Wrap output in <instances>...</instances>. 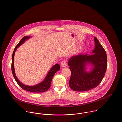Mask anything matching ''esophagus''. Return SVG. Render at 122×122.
<instances>
[{"mask_svg":"<svg viewBox=\"0 0 122 122\" xmlns=\"http://www.w3.org/2000/svg\"><path fill=\"white\" fill-rule=\"evenodd\" d=\"M67 61L66 60H64L61 63V66L62 67H66L67 66Z\"/></svg>","mask_w":122,"mask_h":122,"instance_id":"esophagus-1","label":"esophagus"}]
</instances>
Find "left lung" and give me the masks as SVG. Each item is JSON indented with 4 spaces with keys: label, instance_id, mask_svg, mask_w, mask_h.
Masks as SVG:
<instances>
[{
    "label": "left lung",
    "instance_id": "obj_1",
    "mask_svg": "<svg viewBox=\"0 0 122 122\" xmlns=\"http://www.w3.org/2000/svg\"><path fill=\"white\" fill-rule=\"evenodd\" d=\"M94 41V54H79L72 57L69 60L68 65L71 70L69 86L74 91L82 92L92 89L98 86L104 77L107 65L106 52L96 37ZM87 63L94 66L90 73L85 70Z\"/></svg>",
    "mask_w": 122,
    "mask_h": 122
}]
</instances>
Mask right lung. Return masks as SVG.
<instances>
[{"label":"right lung","mask_w":122,"mask_h":122,"mask_svg":"<svg viewBox=\"0 0 122 122\" xmlns=\"http://www.w3.org/2000/svg\"><path fill=\"white\" fill-rule=\"evenodd\" d=\"M30 37V36H24L22 38V39L20 41V42L18 43L16 46H15V48L13 54H12V72L13 76L16 81V82L18 84L23 90L27 91L30 92H35V93L43 92H46L50 88L51 86V83L52 81L53 76L55 74V73L60 69V66L58 64H56L55 65H54L52 68V69L50 70V71L47 74L46 77L45 78L44 81L41 83L34 86H27L24 85L18 80L15 74L14 67V54L15 53V51L16 50L17 47H18L20 45H21L22 43H23L25 41L29 39Z\"/></svg>","instance_id":"obj_1"}]
</instances>
